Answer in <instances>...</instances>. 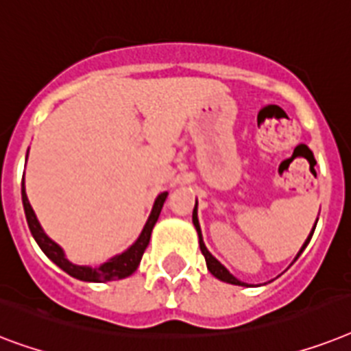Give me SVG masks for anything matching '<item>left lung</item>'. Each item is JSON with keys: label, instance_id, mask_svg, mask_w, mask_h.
<instances>
[{"label": "left lung", "instance_id": "8db88e82", "mask_svg": "<svg viewBox=\"0 0 351 351\" xmlns=\"http://www.w3.org/2000/svg\"><path fill=\"white\" fill-rule=\"evenodd\" d=\"M192 221H193V226H195V230H197V235H199V246H201V252H203L204 255V261H206V268H208V271L212 274L214 277H217L219 281H224V282H230V285H237V287H246V282L239 281L237 277H234L232 274H230L226 268H224L223 265H221L219 261L215 259L214 255L210 254L208 248L204 246L203 243V235H201V226H199V219H197V201H195V206H193V214H192ZM315 224H317V221H315ZM313 230H315V226H313ZM313 230H312V234L308 235V239L304 241V245H302V248L299 250V254H297V257L302 254V250L306 248V245L310 243V239H312V235H313ZM295 257V259H297ZM293 259V261H295Z\"/></svg>", "mask_w": 351, "mask_h": 351}]
</instances>
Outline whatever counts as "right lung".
I'll return each instance as SVG.
<instances>
[{"label":"right lung","instance_id":"1","mask_svg":"<svg viewBox=\"0 0 351 351\" xmlns=\"http://www.w3.org/2000/svg\"><path fill=\"white\" fill-rule=\"evenodd\" d=\"M168 192L159 193L156 201H154L152 212L148 215V221L145 224V228L139 234L137 241L130 248H127L121 254L114 255L112 259H108L103 265L92 268V266H77L74 263H70L66 257H64V252L58 243L50 239L49 235L45 234L41 224H39L38 217L34 214L32 206L29 203V197H27V192H25V179L21 181V199H23V208L25 215H27V223H29V228L32 232L34 239L39 245V248L45 252V255L49 257L52 263L60 266L61 270L66 271L69 276L80 279V281L86 282H106V281H116V279H125V277L132 276L134 271L137 270V266L141 263V257L147 250L148 243H150V234H152L154 224L158 223V217L161 214L162 204H165V199H167Z\"/></svg>","mask_w":351,"mask_h":351}]
</instances>
